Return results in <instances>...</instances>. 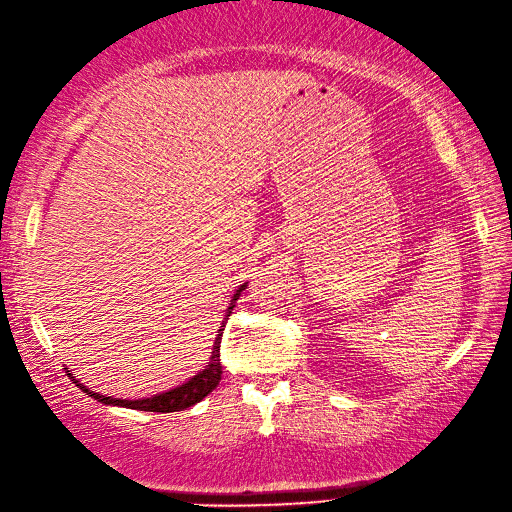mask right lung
I'll return each mask as SVG.
<instances>
[{"label":"right lung","mask_w":512,"mask_h":512,"mask_svg":"<svg viewBox=\"0 0 512 512\" xmlns=\"http://www.w3.org/2000/svg\"><path fill=\"white\" fill-rule=\"evenodd\" d=\"M247 287V283L238 285V289L234 291L232 300H229V307L225 309V318L221 322V327L216 331V338L212 344V356L210 362L205 364V369L198 371L196 375H192L190 380H185L179 387H174L170 391H163V393H156L152 398H139V400H121V398H112V395H101L90 391L88 387H83L81 380H77V375H72V371H66L68 378L75 380L77 387L83 389V393L90 395V398H95L101 404H110V406H125V409H134V411H152V413H174V411H183V409H190L196 402H201L207 393H212L218 382H221V338H223V331H225V322L232 314V309L236 307V300L241 298V291Z\"/></svg>","instance_id":"1"}]
</instances>
